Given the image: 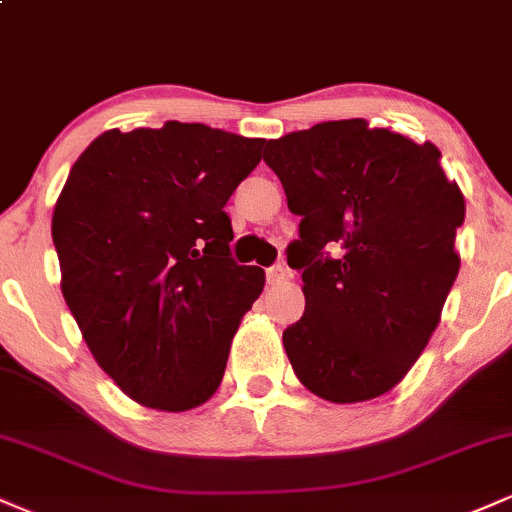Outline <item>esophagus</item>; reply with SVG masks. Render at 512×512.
<instances>
[{
	"label": "esophagus",
	"instance_id": "obj_1",
	"mask_svg": "<svg viewBox=\"0 0 512 512\" xmlns=\"http://www.w3.org/2000/svg\"><path fill=\"white\" fill-rule=\"evenodd\" d=\"M289 279V267L286 264H274V267L267 269V281L269 284H281V281Z\"/></svg>",
	"mask_w": 512,
	"mask_h": 512
}]
</instances>
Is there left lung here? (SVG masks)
<instances>
[{
	"mask_svg": "<svg viewBox=\"0 0 512 512\" xmlns=\"http://www.w3.org/2000/svg\"><path fill=\"white\" fill-rule=\"evenodd\" d=\"M264 163L301 216L286 248L305 293L284 330L293 373L327 402L385 395L426 349L460 272V187L431 142L361 117L272 139Z\"/></svg>",
	"mask_w": 512,
	"mask_h": 512,
	"instance_id": "1",
	"label": "left lung"
}]
</instances>
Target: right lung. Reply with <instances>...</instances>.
<instances>
[{
    "label": "right lung",
    "instance_id": "right-lung-1",
    "mask_svg": "<svg viewBox=\"0 0 512 512\" xmlns=\"http://www.w3.org/2000/svg\"><path fill=\"white\" fill-rule=\"evenodd\" d=\"M264 139L199 122L110 129L69 170L52 214L62 293L88 349L144 407L187 411L221 385L264 289L231 257L223 211Z\"/></svg>",
    "mask_w": 512,
    "mask_h": 512
}]
</instances>
